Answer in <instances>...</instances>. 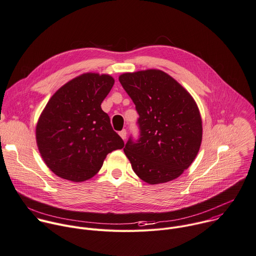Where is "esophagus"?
Returning <instances> with one entry per match:
<instances>
[{"instance_id":"obj_1","label":"esophagus","mask_w":256,"mask_h":256,"mask_svg":"<svg viewBox=\"0 0 256 256\" xmlns=\"http://www.w3.org/2000/svg\"><path fill=\"white\" fill-rule=\"evenodd\" d=\"M118 134L120 136V138H122V140H126V130H120V132H118Z\"/></svg>"}]
</instances>
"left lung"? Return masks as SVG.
<instances>
[{"label": "left lung", "mask_w": 256, "mask_h": 256, "mask_svg": "<svg viewBox=\"0 0 256 256\" xmlns=\"http://www.w3.org/2000/svg\"><path fill=\"white\" fill-rule=\"evenodd\" d=\"M118 80L136 104L140 138L124 152L136 176L156 185L177 179L193 162L202 142V118L192 96L158 69L126 72Z\"/></svg>", "instance_id": "8db88e82"}]
</instances>
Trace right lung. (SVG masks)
Listing matches in <instances>:
<instances>
[{"instance_id": "obj_1", "label": "right lung", "mask_w": 256, "mask_h": 256, "mask_svg": "<svg viewBox=\"0 0 256 256\" xmlns=\"http://www.w3.org/2000/svg\"><path fill=\"white\" fill-rule=\"evenodd\" d=\"M114 79L83 73L49 100L36 126V142L46 166L58 177L84 182L98 173L108 154L124 148L102 102Z\"/></svg>"}]
</instances>
